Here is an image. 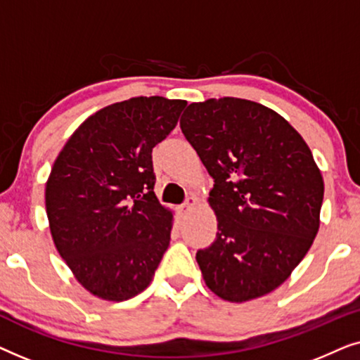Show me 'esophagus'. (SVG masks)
I'll return each mask as SVG.
<instances>
[{
    "instance_id": "34e87169",
    "label": "esophagus",
    "mask_w": 360,
    "mask_h": 360,
    "mask_svg": "<svg viewBox=\"0 0 360 360\" xmlns=\"http://www.w3.org/2000/svg\"><path fill=\"white\" fill-rule=\"evenodd\" d=\"M196 201H198V200H196V198H195V196H190V198H188V200H186V201H185V203L180 206V211H181V214H185V213H186V211H188V210H191V208H193V206L196 205Z\"/></svg>"
}]
</instances>
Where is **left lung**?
Here are the masks:
<instances>
[{"instance_id":"1","label":"left lung","mask_w":360,"mask_h":360,"mask_svg":"<svg viewBox=\"0 0 360 360\" xmlns=\"http://www.w3.org/2000/svg\"><path fill=\"white\" fill-rule=\"evenodd\" d=\"M180 127L214 179L218 233L196 252L206 287L233 303L274 292L319 229L324 181L308 144L278 112L243 98L191 103Z\"/></svg>"}]
</instances>
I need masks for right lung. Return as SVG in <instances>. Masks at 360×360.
<instances>
[{
  "instance_id": "1",
  "label": "right lung",
  "mask_w": 360,
  "mask_h": 360,
  "mask_svg": "<svg viewBox=\"0 0 360 360\" xmlns=\"http://www.w3.org/2000/svg\"><path fill=\"white\" fill-rule=\"evenodd\" d=\"M185 100L137 96L78 126L46 184L53 244L91 295L124 302L149 287L170 244L174 213L154 193L152 149Z\"/></svg>"
}]
</instances>
